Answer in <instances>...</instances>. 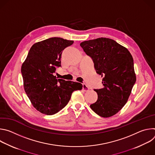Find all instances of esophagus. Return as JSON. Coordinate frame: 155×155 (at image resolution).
I'll return each mask as SVG.
<instances>
[{
    "label": "esophagus",
    "mask_w": 155,
    "mask_h": 155,
    "mask_svg": "<svg viewBox=\"0 0 155 155\" xmlns=\"http://www.w3.org/2000/svg\"><path fill=\"white\" fill-rule=\"evenodd\" d=\"M83 90H84V91H87L89 90V87H88L85 83L83 84Z\"/></svg>",
    "instance_id": "obj_1"
}]
</instances>
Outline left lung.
Wrapping results in <instances>:
<instances>
[{
    "label": "left lung",
    "mask_w": 155,
    "mask_h": 155,
    "mask_svg": "<svg viewBox=\"0 0 155 155\" xmlns=\"http://www.w3.org/2000/svg\"><path fill=\"white\" fill-rule=\"evenodd\" d=\"M80 46L103 77L104 87L94 90L98 98L90 107L102 117H112L126 104L136 81L133 58L127 48L108 38L84 41Z\"/></svg>",
    "instance_id": "obj_1"
}]
</instances>
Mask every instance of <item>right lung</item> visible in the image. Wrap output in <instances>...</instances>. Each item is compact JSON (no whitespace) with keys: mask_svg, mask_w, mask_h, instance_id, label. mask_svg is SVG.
<instances>
[{"mask_svg":"<svg viewBox=\"0 0 155 155\" xmlns=\"http://www.w3.org/2000/svg\"><path fill=\"white\" fill-rule=\"evenodd\" d=\"M72 40L52 37L35 44L22 65L25 90L32 105L40 113L54 115L69 102L74 91L81 90L80 83L57 79L53 74L61 67L62 51Z\"/></svg>","mask_w":155,"mask_h":155,"instance_id":"1","label":"right lung"}]
</instances>
